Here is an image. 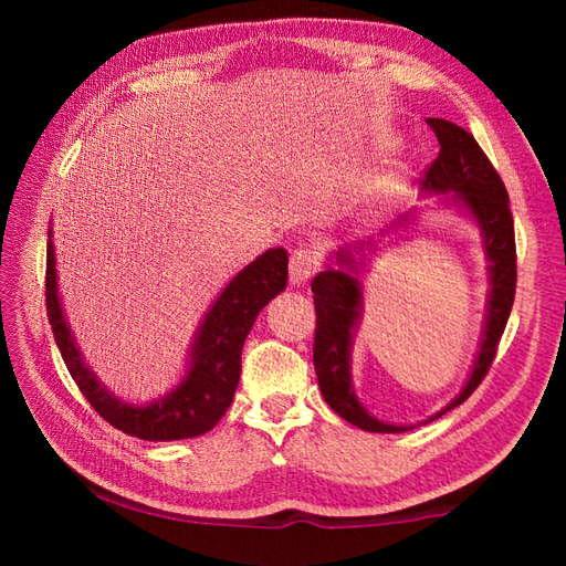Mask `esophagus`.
I'll list each match as a JSON object with an SVG mask.
<instances>
[{
	"label": "esophagus",
	"mask_w": 566,
	"mask_h": 566,
	"mask_svg": "<svg viewBox=\"0 0 566 566\" xmlns=\"http://www.w3.org/2000/svg\"><path fill=\"white\" fill-rule=\"evenodd\" d=\"M316 268H318V258L314 250H306V248L294 250L290 260V282L294 286L308 282L311 274L316 272Z\"/></svg>",
	"instance_id": "esophagus-1"
}]
</instances>
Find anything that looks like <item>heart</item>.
Listing matches in <instances>:
<instances>
[{"label": "heart", "mask_w": 566, "mask_h": 566, "mask_svg": "<svg viewBox=\"0 0 566 566\" xmlns=\"http://www.w3.org/2000/svg\"><path fill=\"white\" fill-rule=\"evenodd\" d=\"M399 179H401V172L399 170H391L387 177H381V179H377L375 185H371V189H369V203H375V201H379V199H384V197H389L391 191L399 187Z\"/></svg>", "instance_id": "1"}]
</instances>
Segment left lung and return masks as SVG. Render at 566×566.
<instances>
[{
	"instance_id": "1",
	"label": "left lung",
	"mask_w": 566,
	"mask_h": 566,
	"mask_svg": "<svg viewBox=\"0 0 566 566\" xmlns=\"http://www.w3.org/2000/svg\"><path fill=\"white\" fill-rule=\"evenodd\" d=\"M428 126L436 130L440 153L436 163L428 167L423 191L426 195H442V203L462 209L479 226L489 262V294L482 343H479L472 371H469L462 391L436 416H430L426 423L467 401L482 384L491 363H494L515 296V235L506 187H503L494 165L489 163L472 134H467L464 128L452 122H444V118H428ZM406 221V216H401L391 226V231ZM375 252L377 245L371 240L363 245L338 248V252L328 258V268L318 272L311 282L316 306L314 367L323 399L347 423L369 432H403L413 426L384 423V420L369 416L367 408L359 403L353 384V335L365 311L363 282L359 280L367 270L369 255H375Z\"/></svg>"
}]
</instances>
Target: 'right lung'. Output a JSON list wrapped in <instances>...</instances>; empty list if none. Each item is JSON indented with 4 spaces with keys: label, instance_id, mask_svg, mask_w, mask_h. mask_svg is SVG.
<instances>
[{
    "label": "right lung",
    "instance_id": "1",
    "mask_svg": "<svg viewBox=\"0 0 566 566\" xmlns=\"http://www.w3.org/2000/svg\"><path fill=\"white\" fill-rule=\"evenodd\" d=\"M284 248L264 250L248 268L240 270L199 323L195 343L189 347L187 371L172 391L150 403H128L112 394L84 363L72 335L63 304L57 296V270L53 231L48 228L45 255V308L72 379L106 423L140 440L165 442L185 440L209 432L233 401L240 379V353L260 311L286 286Z\"/></svg>",
    "mask_w": 566,
    "mask_h": 566
}]
</instances>
